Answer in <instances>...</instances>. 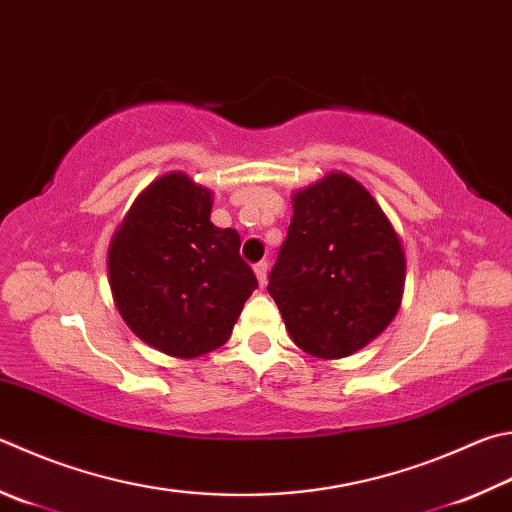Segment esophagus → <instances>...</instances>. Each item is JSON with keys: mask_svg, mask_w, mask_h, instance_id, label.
<instances>
[{"mask_svg": "<svg viewBox=\"0 0 512 512\" xmlns=\"http://www.w3.org/2000/svg\"><path fill=\"white\" fill-rule=\"evenodd\" d=\"M253 271H255V275H257L259 286H266V275H268V262H266V259H262V262H257V264L253 266Z\"/></svg>", "mask_w": 512, "mask_h": 512, "instance_id": "obj_1", "label": "esophagus"}]
</instances>
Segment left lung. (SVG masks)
Instances as JSON below:
<instances>
[{
	"label": "left lung",
	"mask_w": 512,
	"mask_h": 512,
	"mask_svg": "<svg viewBox=\"0 0 512 512\" xmlns=\"http://www.w3.org/2000/svg\"><path fill=\"white\" fill-rule=\"evenodd\" d=\"M405 255L374 197L329 174L293 197L268 293L288 336L315 358H345L383 333L401 306Z\"/></svg>",
	"instance_id": "1"
}]
</instances>
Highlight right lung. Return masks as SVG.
Masks as SVG:
<instances>
[{
	"label": "right lung",
	"mask_w": 512,
	"mask_h": 512,
	"mask_svg": "<svg viewBox=\"0 0 512 512\" xmlns=\"http://www.w3.org/2000/svg\"><path fill=\"white\" fill-rule=\"evenodd\" d=\"M210 210V190L165 174L136 199L109 250L120 315L167 356L197 358L224 345L257 288L239 232L217 228Z\"/></svg>",
	"instance_id": "1"
}]
</instances>
